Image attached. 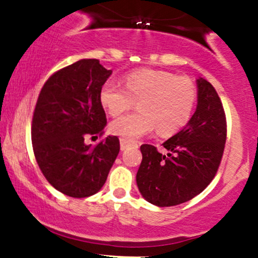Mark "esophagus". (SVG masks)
<instances>
[{
    "label": "esophagus",
    "mask_w": 258,
    "mask_h": 258,
    "mask_svg": "<svg viewBox=\"0 0 258 258\" xmlns=\"http://www.w3.org/2000/svg\"><path fill=\"white\" fill-rule=\"evenodd\" d=\"M127 147H130V142L126 141V139L120 138V149L125 150L127 149Z\"/></svg>",
    "instance_id": "esophagus-1"
}]
</instances>
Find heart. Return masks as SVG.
Masks as SVG:
<instances>
[{
    "mask_svg": "<svg viewBox=\"0 0 258 258\" xmlns=\"http://www.w3.org/2000/svg\"><path fill=\"white\" fill-rule=\"evenodd\" d=\"M123 86L108 80L99 90V102L111 116L122 114L139 102L137 114L112 120L109 130L126 141H136L156 132L172 136L184 127L193 115L197 87L190 79L161 70L141 69L125 75Z\"/></svg>",
    "mask_w": 258,
    "mask_h": 258,
    "instance_id": "b5f03b06",
    "label": "heart"
}]
</instances>
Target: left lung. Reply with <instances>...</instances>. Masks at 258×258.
<instances>
[{
  "mask_svg": "<svg viewBox=\"0 0 258 258\" xmlns=\"http://www.w3.org/2000/svg\"><path fill=\"white\" fill-rule=\"evenodd\" d=\"M198 105L182 131L162 143L167 154L150 144L141 146L137 185L147 201L159 207L193 199L214 179L227 138L223 105L215 87L199 78Z\"/></svg>",
  "mask_w": 258,
  "mask_h": 258,
  "instance_id": "obj_1",
  "label": "left lung"
}]
</instances>
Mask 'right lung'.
I'll use <instances>...</instances> for the list:
<instances>
[{
	"instance_id": "add662e5",
	"label": "right lung",
	"mask_w": 258,
	"mask_h": 258,
	"mask_svg": "<svg viewBox=\"0 0 258 258\" xmlns=\"http://www.w3.org/2000/svg\"><path fill=\"white\" fill-rule=\"evenodd\" d=\"M111 73L98 59H81L53 74L38 94L31 126L35 158L49 184L68 197L99 191L120 152L116 136L96 147L85 143L106 126L99 90Z\"/></svg>"
}]
</instances>
